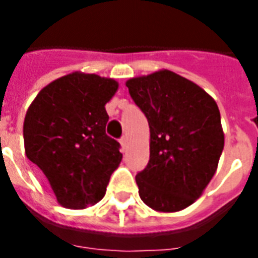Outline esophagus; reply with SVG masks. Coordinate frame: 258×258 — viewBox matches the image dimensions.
<instances>
[{
	"mask_svg": "<svg viewBox=\"0 0 258 258\" xmlns=\"http://www.w3.org/2000/svg\"><path fill=\"white\" fill-rule=\"evenodd\" d=\"M120 145H121V149H123V151H125L127 150V145H128V139H127V137H121L120 138Z\"/></svg>",
	"mask_w": 258,
	"mask_h": 258,
	"instance_id": "1",
	"label": "esophagus"
}]
</instances>
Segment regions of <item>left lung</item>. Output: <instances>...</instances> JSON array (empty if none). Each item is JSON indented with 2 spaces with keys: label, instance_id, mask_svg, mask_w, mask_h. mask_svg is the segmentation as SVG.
<instances>
[{
  "label": "left lung",
  "instance_id": "left-lung-1",
  "mask_svg": "<svg viewBox=\"0 0 258 258\" xmlns=\"http://www.w3.org/2000/svg\"><path fill=\"white\" fill-rule=\"evenodd\" d=\"M125 86L150 127V161L135 178L142 201L158 212L187 208L208 186L224 150L218 105L171 71Z\"/></svg>",
  "mask_w": 258,
  "mask_h": 258
}]
</instances>
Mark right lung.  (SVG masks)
<instances>
[{
    "instance_id": "1",
    "label": "right lung",
    "mask_w": 258,
    "mask_h": 258,
    "mask_svg": "<svg viewBox=\"0 0 258 258\" xmlns=\"http://www.w3.org/2000/svg\"><path fill=\"white\" fill-rule=\"evenodd\" d=\"M116 89L112 79L75 72L42 88L26 112V157L66 208L99 202L123 158L120 143L105 134L104 105Z\"/></svg>"
}]
</instances>
